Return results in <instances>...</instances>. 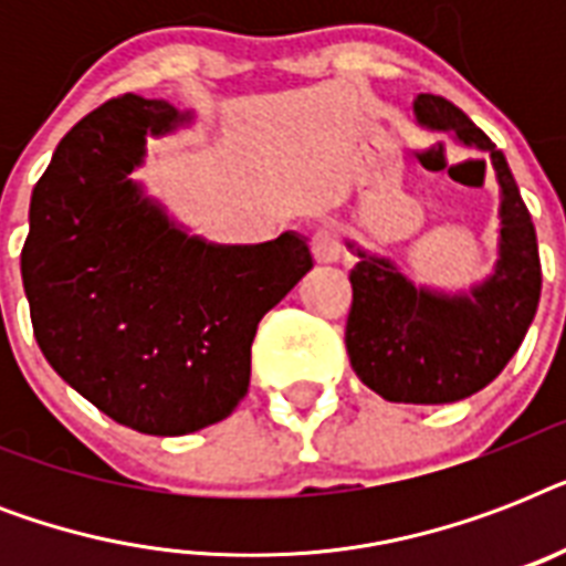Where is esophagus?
Here are the masks:
<instances>
[{"instance_id":"34e87169","label":"esophagus","mask_w":566,"mask_h":566,"mask_svg":"<svg viewBox=\"0 0 566 566\" xmlns=\"http://www.w3.org/2000/svg\"><path fill=\"white\" fill-rule=\"evenodd\" d=\"M311 252L317 258L319 264H335L340 258V238L332 226H319L314 234H311Z\"/></svg>"}]
</instances>
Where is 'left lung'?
Wrapping results in <instances>:
<instances>
[{"label":"left lung","mask_w":566,"mask_h":566,"mask_svg":"<svg viewBox=\"0 0 566 566\" xmlns=\"http://www.w3.org/2000/svg\"><path fill=\"white\" fill-rule=\"evenodd\" d=\"M417 123L491 155L500 181V261L470 293L420 287L387 258L358 255L346 353L355 376L387 402L443 405L482 390L505 370L541 302V255L532 213L491 137L443 96L413 99Z\"/></svg>","instance_id":"left-lung-1"}]
</instances>
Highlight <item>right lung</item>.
<instances>
[{
	"label": "right lung",
	"instance_id": "obj_1",
	"mask_svg": "<svg viewBox=\"0 0 566 566\" xmlns=\"http://www.w3.org/2000/svg\"><path fill=\"white\" fill-rule=\"evenodd\" d=\"M185 119L126 93L75 123L34 185L20 258L52 370L119 426L161 438L238 408L258 323L314 266L296 231L255 247L188 234L128 179L146 137Z\"/></svg>",
	"mask_w": 566,
	"mask_h": 566
}]
</instances>
